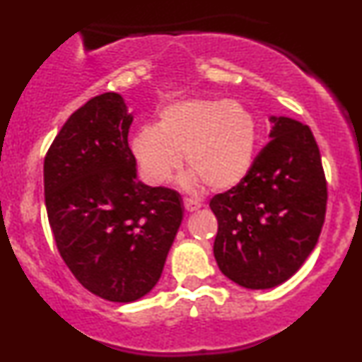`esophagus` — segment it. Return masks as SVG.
Masks as SVG:
<instances>
[{
    "label": "esophagus",
    "mask_w": 362,
    "mask_h": 362,
    "mask_svg": "<svg viewBox=\"0 0 362 362\" xmlns=\"http://www.w3.org/2000/svg\"><path fill=\"white\" fill-rule=\"evenodd\" d=\"M184 207H185L187 213H194V211H197L199 207H201V204H199L197 201H194V199L185 197L184 199Z\"/></svg>",
    "instance_id": "34e87169"
}]
</instances>
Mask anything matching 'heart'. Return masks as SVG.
<instances>
[{
  "mask_svg": "<svg viewBox=\"0 0 362 362\" xmlns=\"http://www.w3.org/2000/svg\"><path fill=\"white\" fill-rule=\"evenodd\" d=\"M259 146V124L243 103L226 98H185L161 107L156 126H141L129 141L139 175L161 185L184 161L185 187L202 182L214 192L247 178Z\"/></svg>",
  "mask_w": 362,
  "mask_h": 362,
  "instance_id": "heart-1",
  "label": "heart"
}]
</instances>
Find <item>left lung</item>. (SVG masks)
<instances>
[{
  "instance_id": "left-lung-1",
  "label": "left lung",
  "mask_w": 362,
  "mask_h": 362,
  "mask_svg": "<svg viewBox=\"0 0 362 362\" xmlns=\"http://www.w3.org/2000/svg\"><path fill=\"white\" fill-rule=\"evenodd\" d=\"M271 143L247 178L211 199L218 218L214 259L228 279L271 289L293 277L318 242L327 182L308 126L271 115Z\"/></svg>"
}]
</instances>
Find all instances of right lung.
Returning a JSON list of instances; mask_svg holds the SVG:
<instances>
[{
    "mask_svg": "<svg viewBox=\"0 0 362 362\" xmlns=\"http://www.w3.org/2000/svg\"><path fill=\"white\" fill-rule=\"evenodd\" d=\"M119 93L73 112L44 160L49 224L83 288L107 301H138L156 286L184 218L180 194L138 178Z\"/></svg>",
    "mask_w": 362,
    "mask_h": 362,
    "instance_id": "obj_1",
    "label": "right lung"
}]
</instances>
